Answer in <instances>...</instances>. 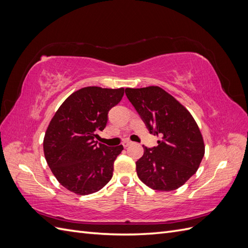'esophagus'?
Wrapping results in <instances>:
<instances>
[{
    "label": "esophagus",
    "mask_w": 248,
    "mask_h": 248,
    "mask_svg": "<svg viewBox=\"0 0 248 248\" xmlns=\"http://www.w3.org/2000/svg\"><path fill=\"white\" fill-rule=\"evenodd\" d=\"M131 144H132V141H131V140H125L123 141V144H122V145H123V147H124V148H126V147H128V146H129V145H131Z\"/></svg>",
    "instance_id": "obj_1"
}]
</instances>
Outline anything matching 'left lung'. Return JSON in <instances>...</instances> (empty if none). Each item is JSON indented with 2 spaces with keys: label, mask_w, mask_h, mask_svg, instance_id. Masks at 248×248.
Returning a JSON list of instances; mask_svg holds the SVG:
<instances>
[{
  "label": "left lung",
  "mask_w": 248,
  "mask_h": 248,
  "mask_svg": "<svg viewBox=\"0 0 248 248\" xmlns=\"http://www.w3.org/2000/svg\"><path fill=\"white\" fill-rule=\"evenodd\" d=\"M125 93L149 132L161 138L156 147L142 146L144 155L136 163L139 178L155 190L179 188L196 174L205 154L197 122L181 103L159 87L126 88Z\"/></svg>",
  "instance_id": "left-lung-1"
}]
</instances>
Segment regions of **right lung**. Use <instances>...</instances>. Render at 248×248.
<instances>
[{"instance_id": "right-lung-1", "label": "right lung", "mask_w": 248, "mask_h": 248, "mask_svg": "<svg viewBox=\"0 0 248 248\" xmlns=\"http://www.w3.org/2000/svg\"><path fill=\"white\" fill-rule=\"evenodd\" d=\"M124 89L86 87L72 93L56 111L43 140L46 162L60 184L86 196L100 190L112 177L123 146L97 145L109 109L121 101Z\"/></svg>"}]
</instances>
